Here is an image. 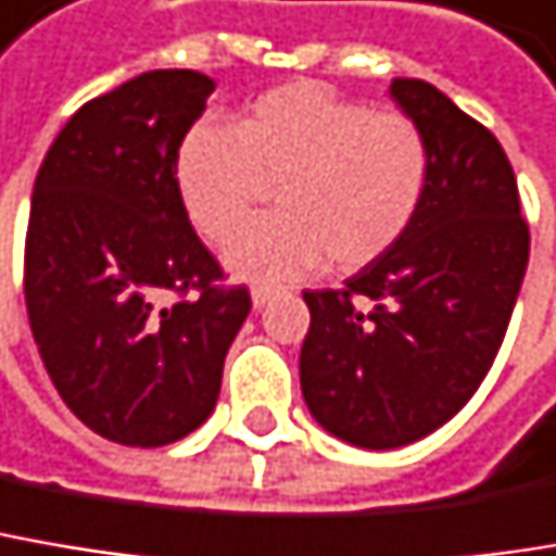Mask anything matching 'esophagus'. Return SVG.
Returning a JSON list of instances; mask_svg holds the SVG:
<instances>
[{"label":"esophagus","mask_w":556,"mask_h":556,"mask_svg":"<svg viewBox=\"0 0 556 556\" xmlns=\"http://www.w3.org/2000/svg\"><path fill=\"white\" fill-rule=\"evenodd\" d=\"M274 299H277V289H270V286H254V289H251L254 308H264V305H270Z\"/></svg>","instance_id":"obj_1"}]
</instances>
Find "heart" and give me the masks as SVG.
Wrapping results in <instances>:
<instances>
[{
  "instance_id": "b5f03b06",
  "label": "heart",
  "mask_w": 556,
  "mask_h": 556,
  "mask_svg": "<svg viewBox=\"0 0 556 556\" xmlns=\"http://www.w3.org/2000/svg\"><path fill=\"white\" fill-rule=\"evenodd\" d=\"M264 180H279L282 213L228 244L235 277H299L328 257L337 270H359L417 219L427 139L404 111H366L325 81L302 78L254 98L231 129L197 124L177 146V197L210 241L248 223Z\"/></svg>"
}]
</instances>
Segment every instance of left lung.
I'll use <instances>...</instances> for the list:
<instances>
[{
  "label": "left lung",
  "mask_w": 556,
  "mask_h": 556,
  "mask_svg": "<svg viewBox=\"0 0 556 556\" xmlns=\"http://www.w3.org/2000/svg\"><path fill=\"white\" fill-rule=\"evenodd\" d=\"M388 91L427 139L420 213L343 289L302 292L305 404L359 448L410 445L471 401L509 328L531 241L496 136L429 81L394 78Z\"/></svg>",
  "instance_id": "1"
}]
</instances>
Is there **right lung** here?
<instances>
[{
	"label": "right lung",
	"mask_w": 556,
	"mask_h": 556,
	"mask_svg": "<svg viewBox=\"0 0 556 556\" xmlns=\"http://www.w3.org/2000/svg\"><path fill=\"white\" fill-rule=\"evenodd\" d=\"M213 88L193 70L129 78L78 108L34 180L30 333L66 407L121 445H168L213 414L251 312L177 197V146Z\"/></svg>",
	"instance_id": "1"
}]
</instances>
